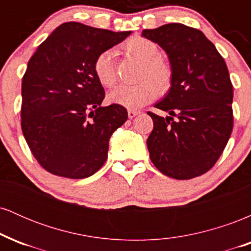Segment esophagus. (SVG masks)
Segmentation results:
<instances>
[{
    "mask_svg": "<svg viewBox=\"0 0 251 251\" xmlns=\"http://www.w3.org/2000/svg\"><path fill=\"white\" fill-rule=\"evenodd\" d=\"M139 113H140L139 111H132V109H129V111H128V118H129V119H132V118L137 117Z\"/></svg>",
    "mask_w": 251,
    "mask_h": 251,
    "instance_id": "34e87169",
    "label": "esophagus"
}]
</instances>
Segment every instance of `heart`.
<instances>
[{"mask_svg":"<svg viewBox=\"0 0 251 251\" xmlns=\"http://www.w3.org/2000/svg\"><path fill=\"white\" fill-rule=\"evenodd\" d=\"M129 56L143 63L139 80L133 86H119L107 96L108 102L127 109H138L158 97V89L165 91L171 80V71L163 60L158 59L159 50L151 40L134 36L124 43ZM93 71L98 81L105 87H112L117 81L116 50H106L96 57Z\"/></svg>","mask_w":251,"mask_h":251,"instance_id":"heart-1","label":"heart"}]
</instances>
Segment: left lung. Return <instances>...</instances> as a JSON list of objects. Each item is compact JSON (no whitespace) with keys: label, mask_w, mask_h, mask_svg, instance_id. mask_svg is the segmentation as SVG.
Returning <instances> with one entry per match:
<instances>
[{"label":"left lung","mask_w":251,"mask_h":251,"mask_svg":"<svg viewBox=\"0 0 251 251\" xmlns=\"http://www.w3.org/2000/svg\"><path fill=\"white\" fill-rule=\"evenodd\" d=\"M160 46L171 65V87L149 112L153 129L148 138L150 158L162 174L191 179L208 172L226 148L232 126V85L226 61L201 30L181 24L144 29Z\"/></svg>","instance_id":"obj_1"}]
</instances>
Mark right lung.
Here are the masks:
<instances>
[{
  "label": "right lung",
  "mask_w": 251,
  "mask_h": 251,
  "mask_svg": "<svg viewBox=\"0 0 251 251\" xmlns=\"http://www.w3.org/2000/svg\"><path fill=\"white\" fill-rule=\"evenodd\" d=\"M129 34L66 22L30 57L22 79L21 127L31 153L50 174L81 179L107 159L109 138L128 116L119 105L102 107L105 91L93 63Z\"/></svg>",
  "instance_id": "add662e5"
}]
</instances>
